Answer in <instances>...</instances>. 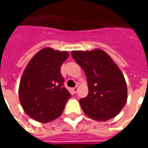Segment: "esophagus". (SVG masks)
Segmentation results:
<instances>
[{
	"label": "esophagus",
	"mask_w": 148,
	"mask_h": 148,
	"mask_svg": "<svg viewBox=\"0 0 148 148\" xmlns=\"http://www.w3.org/2000/svg\"><path fill=\"white\" fill-rule=\"evenodd\" d=\"M77 90H78V87H77V86H75L74 88H73V91H74L75 94L77 92Z\"/></svg>",
	"instance_id": "34e87169"
}]
</instances>
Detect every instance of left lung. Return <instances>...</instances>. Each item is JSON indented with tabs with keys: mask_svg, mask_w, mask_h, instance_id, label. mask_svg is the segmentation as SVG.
I'll use <instances>...</instances> for the list:
<instances>
[{
	"mask_svg": "<svg viewBox=\"0 0 148 148\" xmlns=\"http://www.w3.org/2000/svg\"><path fill=\"white\" fill-rule=\"evenodd\" d=\"M71 56L88 80V96L79 101L84 112L101 121L114 117L127 98L126 82L118 67L101 50L72 51Z\"/></svg>",
	"mask_w": 148,
	"mask_h": 148,
	"instance_id": "obj_1",
	"label": "left lung"
}]
</instances>
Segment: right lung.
Instances as JSON below:
<instances>
[{"instance_id": "add662e5", "label": "right lung", "mask_w": 148, "mask_h": 148, "mask_svg": "<svg viewBox=\"0 0 148 148\" xmlns=\"http://www.w3.org/2000/svg\"><path fill=\"white\" fill-rule=\"evenodd\" d=\"M69 53L45 48L37 53L24 70L19 97L27 114L47 123L60 117L71 94L64 87L60 67Z\"/></svg>"}]
</instances>
